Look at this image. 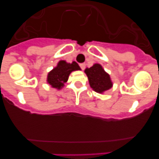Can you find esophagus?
I'll return each instance as SVG.
<instances>
[{
  "mask_svg": "<svg viewBox=\"0 0 159 159\" xmlns=\"http://www.w3.org/2000/svg\"><path fill=\"white\" fill-rule=\"evenodd\" d=\"M79 66H80V68H81V70H84V68H85V64L81 63V64H80Z\"/></svg>",
  "mask_w": 159,
  "mask_h": 159,
  "instance_id": "1",
  "label": "esophagus"
}]
</instances>
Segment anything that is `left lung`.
I'll return each instance as SVG.
<instances>
[{"instance_id": "obj_1", "label": "left lung", "mask_w": 159, "mask_h": 159, "mask_svg": "<svg viewBox=\"0 0 159 159\" xmlns=\"http://www.w3.org/2000/svg\"><path fill=\"white\" fill-rule=\"evenodd\" d=\"M84 72L89 78L90 86L96 92L102 93L112 87L110 76L99 64H95L90 68H86Z\"/></svg>"}]
</instances>
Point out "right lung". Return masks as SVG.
Listing matches in <instances>:
<instances>
[{
	"instance_id": "add662e5",
	"label": "right lung",
	"mask_w": 159,
	"mask_h": 159,
	"mask_svg": "<svg viewBox=\"0 0 159 159\" xmlns=\"http://www.w3.org/2000/svg\"><path fill=\"white\" fill-rule=\"evenodd\" d=\"M76 70H81V68L75 61L67 63L65 61H61L57 64V66L48 74V82L53 88L61 89L64 84L68 81L70 72Z\"/></svg>"
}]
</instances>
